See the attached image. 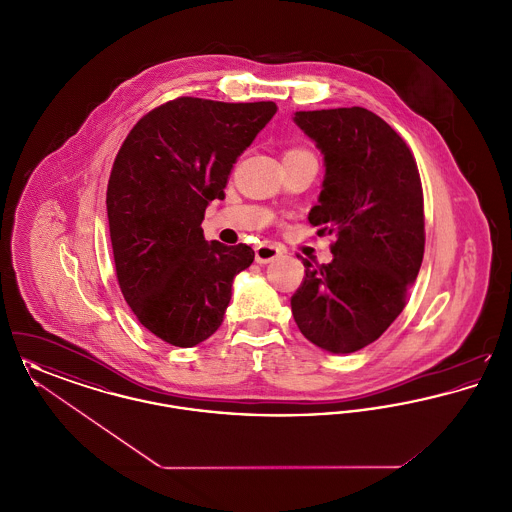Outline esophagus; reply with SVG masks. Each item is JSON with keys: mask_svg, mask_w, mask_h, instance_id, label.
<instances>
[{"mask_svg": "<svg viewBox=\"0 0 512 512\" xmlns=\"http://www.w3.org/2000/svg\"><path fill=\"white\" fill-rule=\"evenodd\" d=\"M282 253H284V249L278 247V245H259V247L255 249V261L261 263V265H267L270 261H274L276 257H280Z\"/></svg>", "mask_w": 512, "mask_h": 512, "instance_id": "34e87169", "label": "esophagus"}]
</instances>
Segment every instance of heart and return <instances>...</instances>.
Wrapping results in <instances>:
<instances>
[{
  "label": "heart",
  "instance_id": "b5f03b06",
  "mask_svg": "<svg viewBox=\"0 0 512 512\" xmlns=\"http://www.w3.org/2000/svg\"><path fill=\"white\" fill-rule=\"evenodd\" d=\"M288 153H309V151H307V149H301V147H293V149L286 151V155H288Z\"/></svg>",
  "mask_w": 512,
  "mask_h": 512
}]
</instances>
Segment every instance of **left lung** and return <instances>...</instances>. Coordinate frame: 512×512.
I'll return each instance as SVG.
<instances>
[{
    "instance_id": "1",
    "label": "left lung",
    "mask_w": 512,
    "mask_h": 512,
    "mask_svg": "<svg viewBox=\"0 0 512 512\" xmlns=\"http://www.w3.org/2000/svg\"><path fill=\"white\" fill-rule=\"evenodd\" d=\"M324 153L322 192L309 213L318 236L334 234L332 263L301 259L292 295L301 334L330 353L378 340L407 305L424 257V195L413 151L363 107L295 113Z\"/></svg>"
}]
</instances>
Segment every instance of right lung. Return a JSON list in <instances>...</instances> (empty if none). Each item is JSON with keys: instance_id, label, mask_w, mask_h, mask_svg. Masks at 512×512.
Returning a JSON list of instances; mask_svg holds the SVG:
<instances>
[{"instance_id": "right-lung-1", "label": "right lung", "mask_w": 512, "mask_h": 512, "mask_svg": "<svg viewBox=\"0 0 512 512\" xmlns=\"http://www.w3.org/2000/svg\"><path fill=\"white\" fill-rule=\"evenodd\" d=\"M276 113L274 101L176 98L151 109L115 157L107 219L124 301L151 334L194 347L219 330L249 245L205 242L234 163Z\"/></svg>"}]
</instances>
